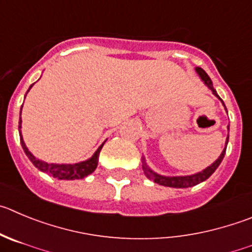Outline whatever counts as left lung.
I'll list each match as a JSON object with an SVG mask.
<instances>
[{
  "mask_svg": "<svg viewBox=\"0 0 252 252\" xmlns=\"http://www.w3.org/2000/svg\"><path fill=\"white\" fill-rule=\"evenodd\" d=\"M196 72H197V74L200 76V78L205 82L206 86L211 89V92L215 94L219 99L221 100V98L219 97L218 93H216V91L214 89L213 82H211L210 77L206 74L205 70H204L203 68L197 67ZM222 104H224V102H222ZM227 128H229V126H227ZM227 142H229V135H227L226 145H227ZM225 153H226V147H225V149L222 150L221 155L219 157V159L215 161V163L211 164V165L209 166V168H206L205 170L200 171V173H197V174H194V175H189V176H171V178L170 176H161V175H158L157 173H154V171L150 170L149 168H147V165H145V164H144V166H143V169H144L145 175H147L149 179H152L154 183H157V184H160V185H164V187H170V188H190V187H194V185H197V184H200V183L205 182L209 176H210L211 174H213L214 171L218 169V166L220 165V163H221L222 159H224V157H225Z\"/></svg>",
  "mask_w": 252,
  "mask_h": 252,
  "instance_id": "obj_1",
  "label": "left lung"
}]
</instances>
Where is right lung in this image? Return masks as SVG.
I'll return each instance as SVG.
<instances>
[{"instance_id": "obj_1", "label": "right lung", "mask_w": 252, "mask_h": 252, "mask_svg": "<svg viewBox=\"0 0 252 252\" xmlns=\"http://www.w3.org/2000/svg\"><path fill=\"white\" fill-rule=\"evenodd\" d=\"M32 87V86H31ZM30 87V88H31ZM21 121L20 118V126H18V129H20V138H21V145H22L23 150H25L26 155L28 157L33 165L36 168H38L39 170L43 171V173L49 174L52 175L53 178H57V179L61 180H76V179H83L86 176H88L89 174L93 173L95 170L98 165V160H99V153L102 150L103 144L100 145L99 148L97 149V152L94 153V155L92 157L91 159L86 161H82V163H77V164H48V163H44V161L38 160L36 157L31 154L30 150L27 149L26 147L25 142L22 139V135H21Z\"/></svg>"}]
</instances>
